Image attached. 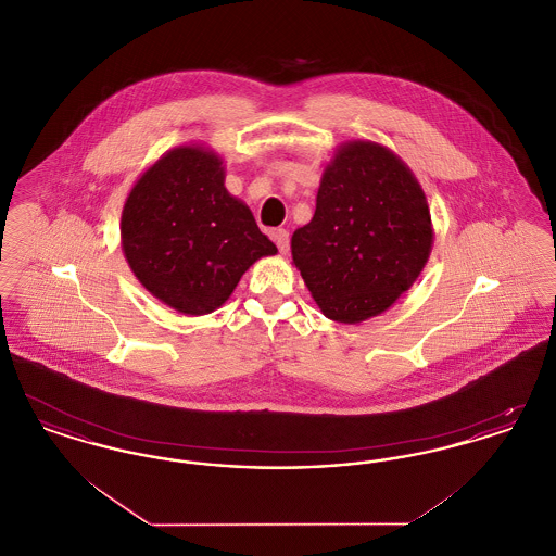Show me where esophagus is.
Returning <instances> with one entry per match:
<instances>
[{
    "mask_svg": "<svg viewBox=\"0 0 556 556\" xmlns=\"http://www.w3.org/2000/svg\"><path fill=\"white\" fill-rule=\"evenodd\" d=\"M273 239H275V243H277V248H279L281 254H288V252H290V233H288L286 229L273 231Z\"/></svg>",
    "mask_w": 556,
    "mask_h": 556,
    "instance_id": "1",
    "label": "esophagus"
}]
</instances>
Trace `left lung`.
I'll return each mask as SVG.
<instances>
[{"label": "left lung", "instance_id": "8db88e82", "mask_svg": "<svg viewBox=\"0 0 556 556\" xmlns=\"http://www.w3.org/2000/svg\"><path fill=\"white\" fill-rule=\"evenodd\" d=\"M431 245V212L413 170L390 148L352 139L327 162L315 216L291 236V258L320 313L356 325L410 290Z\"/></svg>", "mask_w": 556, "mask_h": 556}]
</instances>
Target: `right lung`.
I'll return each instance as SVG.
<instances>
[{"label":"right lung","mask_w":556,"mask_h":556,"mask_svg":"<svg viewBox=\"0 0 556 556\" xmlns=\"http://www.w3.org/2000/svg\"><path fill=\"white\" fill-rule=\"evenodd\" d=\"M121 245L137 281L181 315L220 308L241 275L277 248L225 187L223 159L189 143L162 154L131 187Z\"/></svg>","instance_id":"add662e5"}]
</instances>
